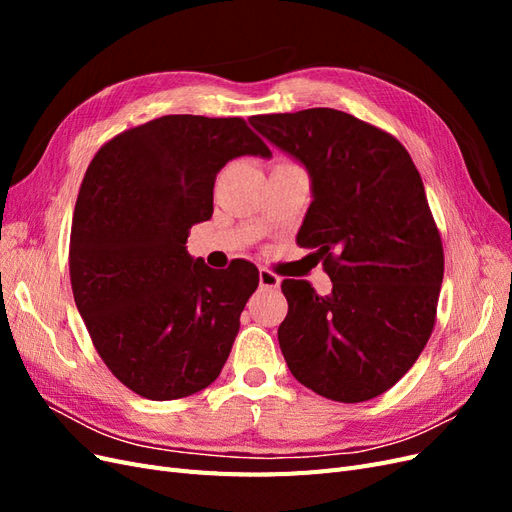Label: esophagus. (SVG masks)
<instances>
[{
	"label": "esophagus",
	"instance_id": "34e87169",
	"mask_svg": "<svg viewBox=\"0 0 512 512\" xmlns=\"http://www.w3.org/2000/svg\"><path fill=\"white\" fill-rule=\"evenodd\" d=\"M258 280H260L262 288H280L282 277L277 275V273H273V271H269V269H260L258 271Z\"/></svg>",
	"mask_w": 512,
	"mask_h": 512
}]
</instances>
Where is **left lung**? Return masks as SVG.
<instances>
[{
    "label": "left lung",
    "mask_w": 512,
    "mask_h": 512,
    "mask_svg": "<svg viewBox=\"0 0 512 512\" xmlns=\"http://www.w3.org/2000/svg\"><path fill=\"white\" fill-rule=\"evenodd\" d=\"M250 123L309 170L314 200L297 243L333 282L324 297L282 282L277 339L290 374L342 404L374 399L416 363L436 324L444 250L423 179L393 134L335 108Z\"/></svg>",
    "instance_id": "8db88e82"
}]
</instances>
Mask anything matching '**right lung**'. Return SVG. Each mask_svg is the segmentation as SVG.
Wrapping results in <instances>:
<instances>
[{"instance_id": "obj_1", "label": "right lung", "mask_w": 512, "mask_h": 512, "mask_svg": "<svg viewBox=\"0 0 512 512\" xmlns=\"http://www.w3.org/2000/svg\"><path fill=\"white\" fill-rule=\"evenodd\" d=\"M239 156H271L245 119L164 115L113 136L87 166L70 232L74 303L104 365L136 395H194L228 359L258 269H209L185 241Z\"/></svg>"}]
</instances>
